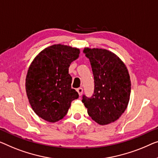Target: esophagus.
<instances>
[{"instance_id": "obj_1", "label": "esophagus", "mask_w": 158, "mask_h": 158, "mask_svg": "<svg viewBox=\"0 0 158 158\" xmlns=\"http://www.w3.org/2000/svg\"><path fill=\"white\" fill-rule=\"evenodd\" d=\"M77 92H78L79 96H81V94H82V93H83V89H82L81 87H79V88L77 89Z\"/></svg>"}]
</instances>
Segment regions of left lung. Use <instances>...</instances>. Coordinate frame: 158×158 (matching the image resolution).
Returning <instances> with one entry per match:
<instances>
[{"mask_svg": "<svg viewBox=\"0 0 158 158\" xmlns=\"http://www.w3.org/2000/svg\"><path fill=\"white\" fill-rule=\"evenodd\" d=\"M94 78V93L83 96L89 116L102 126L119 118L130 100L131 82L123 61L112 52L101 48H84Z\"/></svg>", "mask_w": 158, "mask_h": 158, "instance_id": "obj_1", "label": "left lung"}]
</instances>
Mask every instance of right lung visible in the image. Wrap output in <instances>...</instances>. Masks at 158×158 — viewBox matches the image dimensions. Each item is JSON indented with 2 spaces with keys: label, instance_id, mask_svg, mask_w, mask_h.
Instances as JSON below:
<instances>
[{
  "label": "right lung",
  "instance_id": "1",
  "mask_svg": "<svg viewBox=\"0 0 158 158\" xmlns=\"http://www.w3.org/2000/svg\"><path fill=\"white\" fill-rule=\"evenodd\" d=\"M79 49L53 44L35 56L27 70L25 89L32 110L44 121L55 123L67 114L79 97L72 89L69 67L78 59Z\"/></svg>",
  "mask_w": 158,
  "mask_h": 158
}]
</instances>
